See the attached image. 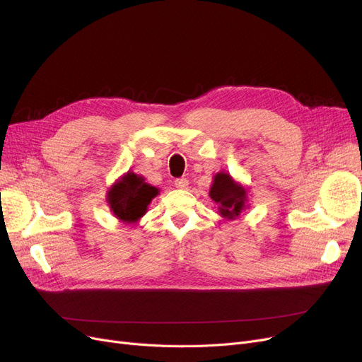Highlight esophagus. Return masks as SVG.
Instances as JSON below:
<instances>
[{"instance_id":"obj_1","label":"esophagus","mask_w":362,"mask_h":362,"mask_svg":"<svg viewBox=\"0 0 362 362\" xmlns=\"http://www.w3.org/2000/svg\"><path fill=\"white\" fill-rule=\"evenodd\" d=\"M175 187L181 188V190H184V188L188 187V180L187 178H177L175 180Z\"/></svg>"}]
</instances>
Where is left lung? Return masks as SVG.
<instances>
[{"label": "left lung", "instance_id": "8db88e82", "mask_svg": "<svg viewBox=\"0 0 362 362\" xmlns=\"http://www.w3.org/2000/svg\"><path fill=\"white\" fill-rule=\"evenodd\" d=\"M209 196L219 204L222 216L233 219L246 208V190L235 184L228 174H216Z\"/></svg>", "mask_w": 362, "mask_h": 362}]
</instances>
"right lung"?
Segmentation results:
<instances>
[{
    "mask_svg": "<svg viewBox=\"0 0 362 362\" xmlns=\"http://www.w3.org/2000/svg\"><path fill=\"white\" fill-rule=\"evenodd\" d=\"M158 194V188L151 187L139 175L127 174L122 181L115 184L107 194L113 214L125 222H134L143 216L147 204Z\"/></svg>",
    "mask_w": 362,
    "mask_h": 362,
    "instance_id": "right-lung-1",
    "label": "right lung"
}]
</instances>
